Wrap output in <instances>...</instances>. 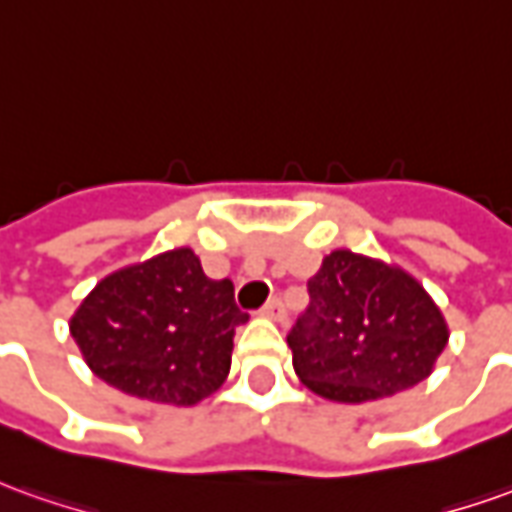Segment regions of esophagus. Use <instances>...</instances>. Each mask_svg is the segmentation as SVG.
<instances>
[{"label": "esophagus", "instance_id": "1", "mask_svg": "<svg viewBox=\"0 0 512 512\" xmlns=\"http://www.w3.org/2000/svg\"><path fill=\"white\" fill-rule=\"evenodd\" d=\"M262 317H267V320H276V323H284V317H287V312H284V303L278 301V298L267 301L262 309Z\"/></svg>", "mask_w": 512, "mask_h": 512}]
</instances>
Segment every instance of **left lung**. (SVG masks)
<instances>
[{
	"label": "left lung",
	"instance_id": "obj_1",
	"mask_svg": "<svg viewBox=\"0 0 512 512\" xmlns=\"http://www.w3.org/2000/svg\"><path fill=\"white\" fill-rule=\"evenodd\" d=\"M309 309L287 337L312 393L365 404L410 390L435 370L449 323L424 284L398 264L331 250L309 278Z\"/></svg>",
	"mask_w": 512,
	"mask_h": 512
}]
</instances>
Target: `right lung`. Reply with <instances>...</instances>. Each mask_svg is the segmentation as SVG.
<instances>
[{
    "label": "right lung",
    "mask_w": 512,
    "mask_h": 512,
    "mask_svg": "<svg viewBox=\"0 0 512 512\" xmlns=\"http://www.w3.org/2000/svg\"><path fill=\"white\" fill-rule=\"evenodd\" d=\"M245 320L228 278L206 276L192 248H172L97 281L69 331L105 384L142 401L195 407L225 382Z\"/></svg>",
    "instance_id": "right-lung-1"
}]
</instances>
